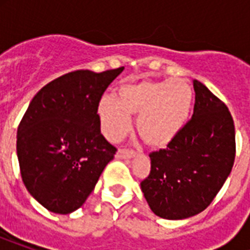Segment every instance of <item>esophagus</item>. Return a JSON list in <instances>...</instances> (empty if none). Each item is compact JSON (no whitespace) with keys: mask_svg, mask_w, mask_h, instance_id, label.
<instances>
[{"mask_svg":"<svg viewBox=\"0 0 250 250\" xmlns=\"http://www.w3.org/2000/svg\"><path fill=\"white\" fill-rule=\"evenodd\" d=\"M136 156L135 150H125V149H119L117 152V158H123V160H129Z\"/></svg>","mask_w":250,"mask_h":250,"instance_id":"1","label":"esophagus"}]
</instances>
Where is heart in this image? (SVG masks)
<instances>
[{"mask_svg": "<svg viewBox=\"0 0 250 250\" xmlns=\"http://www.w3.org/2000/svg\"><path fill=\"white\" fill-rule=\"evenodd\" d=\"M192 96L184 79L122 84L118 100L105 96L98 102L102 131L111 140L121 139L131 127V114H139L136 125L141 139L153 148H165L186 125Z\"/></svg>", "mask_w": 250, "mask_h": 250, "instance_id": "obj_1", "label": "heart"}]
</instances>
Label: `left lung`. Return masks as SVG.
Masks as SVG:
<instances>
[{
  "mask_svg": "<svg viewBox=\"0 0 250 250\" xmlns=\"http://www.w3.org/2000/svg\"><path fill=\"white\" fill-rule=\"evenodd\" d=\"M193 115L166 149L152 152L141 190L156 215L186 219L213 202L232 170L236 141L229 107L193 80Z\"/></svg>",
  "mask_w": 250,
  "mask_h": 250,
  "instance_id": "left-lung-1",
  "label": "left lung"
}]
</instances>
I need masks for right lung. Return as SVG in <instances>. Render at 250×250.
<instances>
[{"mask_svg": "<svg viewBox=\"0 0 250 250\" xmlns=\"http://www.w3.org/2000/svg\"><path fill=\"white\" fill-rule=\"evenodd\" d=\"M125 67L78 70L42 86L21 118L17 154L21 180L49 211L70 214L92 193L117 148L101 133L98 102Z\"/></svg>", "mask_w": 250, "mask_h": 250, "instance_id": "add662e5", "label": "right lung"}]
</instances>
